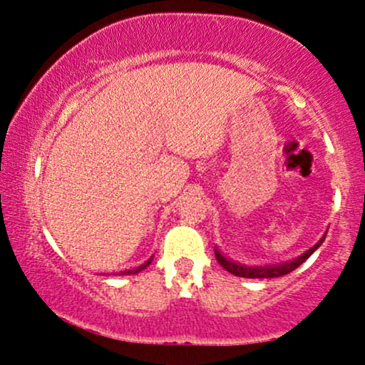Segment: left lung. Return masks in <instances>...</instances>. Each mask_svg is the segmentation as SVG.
<instances>
[{"label": "left lung", "mask_w": 365, "mask_h": 365, "mask_svg": "<svg viewBox=\"0 0 365 365\" xmlns=\"http://www.w3.org/2000/svg\"><path fill=\"white\" fill-rule=\"evenodd\" d=\"M326 233H328V230H326ZM326 233L319 238V240H317L316 245H312L311 249L305 250V252L302 255H299V257L292 259V261L279 262V264H271V266H267V264H264V266H247V264L237 262L233 261V259H230L228 255L221 252L217 247H215V255L217 262H220L226 271H230V273L235 276H240V278H279V276L292 273V271L297 269L300 264L307 261V259L322 245V242H324L326 238Z\"/></svg>", "instance_id": "obj_1"}]
</instances>
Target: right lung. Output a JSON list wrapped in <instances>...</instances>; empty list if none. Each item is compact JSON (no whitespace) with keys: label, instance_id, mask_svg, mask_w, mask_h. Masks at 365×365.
<instances>
[{"label":"right lung","instance_id":"1","mask_svg":"<svg viewBox=\"0 0 365 365\" xmlns=\"http://www.w3.org/2000/svg\"><path fill=\"white\" fill-rule=\"evenodd\" d=\"M153 259H154V255H150V257L148 259V261H145L144 264H140V266H137V267H133V269H128V271H123V273L121 274H137V273H140L142 269H145V267L149 266L150 262H153Z\"/></svg>","mask_w":365,"mask_h":365}]
</instances>
